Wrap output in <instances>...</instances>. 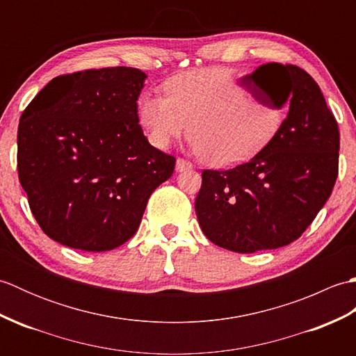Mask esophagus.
Here are the masks:
<instances>
[{"instance_id":"esophagus-1","label":"esophagus","mask_w":356,"mask_h":356,"mask_svg":"<svg viewBox=\"0 0 356 356\" xmlns=\"http://www.w3.org/2000/svg\"><path fill=\"white\" fill-rule=\"evenodd\" d=\"M193 168V163L185 161V159H177L176 161V171H185V170H191Z\"/></svg>"}]
</instances>
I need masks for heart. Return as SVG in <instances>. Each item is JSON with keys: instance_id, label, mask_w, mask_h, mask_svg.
I'll return each mask as SVG.
<instances>
[{"instance_id": "b5f03b06", "label": "heart", "mask_w": 356, "mask_h": 356, "mask_svg": "<svg viewBox=\"0 0 356 356\" xmlns=\"http://www.w3.org/2000/svg\"><path fill=\"white\" fill-rule=\"evenodd\" d=\"M165 93L139 101V120L157 148L185 131L200 159L213 166L246 161L274 138L283 110L255 99L228 70L207 69L177 74Z\"/></svg>"}]
</instances>
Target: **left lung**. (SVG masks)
Returning <instances> with one entry per match:
<instances>
[{"label": "left lung", "mask_w": 356, "mask_h": 356, "mask_svg": "<svg viewBox=\"0 0 356 356\" xmlns=\"http://www.w3.org/2000/svg\"><path fill=\"white\" fill-rule=\"evenodd\" d=\"M241 82L289 110L251 161L202 172L195 214L213 243L251 254L292 243L314 222L338 177L339 131L318 84L300 67L269 63Z\"/></svg>", "instance_id": "obj_1"}]
</instances>
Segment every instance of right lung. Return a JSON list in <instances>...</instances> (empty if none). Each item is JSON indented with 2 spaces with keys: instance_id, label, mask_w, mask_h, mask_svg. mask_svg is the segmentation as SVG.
I'll use <instances>...</instances> for the list:
<instances>
[{
  "instance_id": "right-lung-1",
  "label": "right lung",
  "mask_w": 356,
  "mask_h": 356,
  "mask_svg": "<svg viewBox=\"0 0 356 356\" xmlns=\"http://www.w3.org/2000/svg\"><path fill=\"white\" fill-rule=\"evenodd\" d=\"M147 74L108 67L53 78L18 125V177L47 236L87 252L138 231L176 159L149 145L138 116Z\"/></svg>"
}]
</instances>
